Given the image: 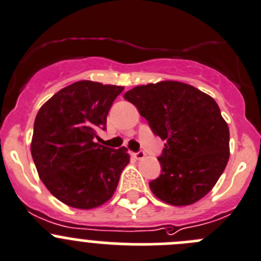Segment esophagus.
<instances>
[{
    "instance_id": "obj_1",
    "label": "esophagus",
    "mask_w": 261,
    "mask_h": 261,
    "mask_svg": "<svg viewBox=\"0 0 261 261\" xmlns=\"http://www.w3.org/2000/svg\"><path fill=\"white\" fill-rule=\"evenodd\" d=\"M133 155H134V158H136V160H143V158L145 157V153H144V150H139V152L133 153Z\"/></svg>"
}]
</instances>
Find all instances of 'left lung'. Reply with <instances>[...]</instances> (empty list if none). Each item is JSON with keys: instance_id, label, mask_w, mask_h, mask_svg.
Returning a JSON list of instances; mask_svg holds the SVG:
<instances>
[{"instance_id": "1", "label": "left lung", "mask_w": 261, "mask_h": 261, "mask_svg": "<svg viewBox=\"0 0 261 261\" xmlns=\"http://www.w3.org/2000/svg\"><path fill=\"white\" fill-rule=\"evenodd\" d=\"M166 140L161 175L149 182L157 198L188 206L203 198L229 160V128L210 95L177 81L136 86L123 95Z\"/></svg>"}]
</instances>
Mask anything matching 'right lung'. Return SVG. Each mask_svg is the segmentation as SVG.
<instances>
[{"label":"right lung","mask_w":261,"mask_h":261,"mask_svg":"<svg viewBox=\"0 0 261 261\" xmlns=\"http://www.w3.org/2000/svg\"><path fill=\"white\" fill-rule=\"evenodd\" d=\"M122 86L79 81L64 87L40 108L31 152L40 179L63 203L94 208L112 198L130 162L119 149L95 143Z\"/></svg>","instance_id":"obj_1"}]
</instances>
